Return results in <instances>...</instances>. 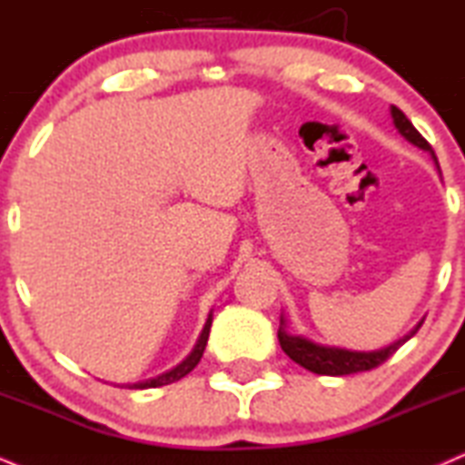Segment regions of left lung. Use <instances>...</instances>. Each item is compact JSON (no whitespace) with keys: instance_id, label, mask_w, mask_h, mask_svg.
<instances>
[{"instance_id":"left-lung-1","label":"left lung","mask_w":465,"mask_h":465,"mask_svg":"<svg viewBox=\"0 0 465 465\" xmlns=\"http://www.w3.org/2000/svg\"><path fill=\"white\" fill-rule=\"evenodd\" d=\"M390 114H392V123L394 127L399 130V134L405 138L407 143H411L413 147L427 151V153L433 158L435 169L440 173V164L438 158H435L433 149L430 144L424 141L420 136V132L411 125V121L407 119L402 112L396 108V105H390ZM441 177V173H440ZM424 318L416 327L411 329L410 333L402 335L401 340H396L394 344L383 346V349L377 351H351V349H340V346H329V344H321L316 340L307 338V335H299V333H290L288 331V318L282 314V321H279V344H282L283 353H286L290 360L303 366L305 371L316 372V374H329V377H342V374H353V372H363V371H372L377 368L379 363H383L388 357H392L396 351L401 349L407 340L416 335L418 329L422 327Z\"/></svg>"}]
</instances>
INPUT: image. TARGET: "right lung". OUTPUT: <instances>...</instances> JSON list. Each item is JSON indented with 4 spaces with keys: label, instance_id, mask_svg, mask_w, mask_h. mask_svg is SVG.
I'll use <instances>...</instances> for the list:
<instances>
[{
    "label": "right lung",
    "instance_id": "right-lung-1",
    "mask_svg": "<svg viewBox=\"0 0 465 465\" xmlns=\"http://www.w3.org/2000/svg\"><path fill=\"white\" fill-rule=\"evenodd\" d=\"M212 310L208 314V321H205L203 329H201L199 338H197V344L193 346V351L186 355V360H182L177 363L175 368H171V371L158 374V377L153 379H147V381H138V383H127V388L130 390H147V388H160V385H169V383H175L179 381L182 377H186V374L193 371L194 366L201 361V357H203V351H205V344H208V335H210V327H212Z\"/></svg>",
    "mask_w": 465,
    "mask_h": 465
}]
</instances>
